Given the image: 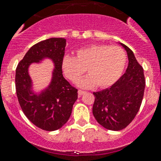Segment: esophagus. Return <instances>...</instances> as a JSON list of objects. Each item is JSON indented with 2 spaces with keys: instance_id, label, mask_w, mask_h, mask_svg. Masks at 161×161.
Wrapping results in <instances>:
<instances>
[{
  "instance_id": "esophagus-1",
  "label": "esophagus",
  "mask_w": 161,
  "mask_h": 161,
  "mask_svg": "<svg viewBox=\"0 0 161 161\" xmlns=\"http://www.w3.org/2000/svg\"><path fill=\"white\" fill-rule=\"evenodd\" d=\"M85 93H86V91H84V90H78V95H79V96H81V95H84Z\"/></svg>"
}]
</instances>
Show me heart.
<instances>
[{
  "mask_svg": "<svg viewBox=\"0 0 161 161\" xmlns=\"http://www.w3.org/2000/svg\"><path fill=\"white\" fill-rule=\"evenodd\" d=\"M127 55L119 46L92 45L78 49L75 57L63 58V73L71 81L76 82L85 72L90 75L78 81V86L90 88L95 86L107 87L119 79L125 67Z\"/></svg>",
  "mask_w": 161,
  "mask_h": 161,
  "instance_id": "obj_1",
  "label": "heart"
}]
</instances>
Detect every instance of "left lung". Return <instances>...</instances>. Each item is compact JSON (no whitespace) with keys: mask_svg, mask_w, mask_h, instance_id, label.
<instances>
[{"mask_svg":"<svg viewBox=\"0 0 161 161\" xmlns=\"http://www.w3.org/2000/svg\"><path fill=\"white\" fill-rule=\"evenodd\" d=\"M128 58V66L112 86L94 92L93 114L104 128L119 131L128 126L140 109L144 95L146 80L142 66L131 49L123 43Z\"/></svg>","mask_w":161,"mask_h":161,"instance_id":"8db88e82","label":"left lung"}]
</instances>
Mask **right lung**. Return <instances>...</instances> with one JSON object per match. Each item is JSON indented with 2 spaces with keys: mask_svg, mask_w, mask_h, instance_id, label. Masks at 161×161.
Returning <instances> with one entry per match:
<instances>
[{
  "mask_svg": "<svg viewBox=\"0 0 161 161\" xmlns=\"http://www.w3.org/2000/svg\"><path fill=\"white\" fill-rule=\"evenodd\" d=\"M65 47L66 39L63 38L41 41L30 47L16 67L15 89L19 105L28 119L45 131H55L64 125L78 98L77 89L71 86L62 75ZM44 58H50L55 68L50 85L41 93L35 94L31 90L28 66Z\"/></svg>",
  "mask_w": 161,
  "mask_h": 161,
  "instance_id": "right-lung-1",
  "label": "right lung"
}]
</instances>
